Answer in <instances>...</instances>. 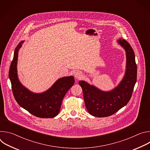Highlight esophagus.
<instances>
[{
    "instance_id": "esophagus-1",
    "label": "esophagus",
    "mask_w": 150,
    "mask_h": 150,
    "mask_svg": "<svg viewBox=\"0 0 150 150\" xmlns=\"http://www.w3.org/2000/svg\"><path fill=\"white\" fill-rule=\"evenodd\" d=\"M82 74L81 71H76L75 73H74V76L76 78H78V79H79L82 77Z\"/></svg>"
}]
</instances>
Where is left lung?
<instances>
[{
  "label": "left lung",
  "instance_id": "obj_1",
  "mask_svg": "<svg viewBox=\"0 0 150 150\" xmlns=\"http://www.w3.org/2000/svg\"><path fill=\"white\" fill-rule=\"evenodd\" d=\"M117 42L125 50L126 56L125 74L117 86L110 91H103L84 81H79L87 110L96 117L111 116L126 105L131 98L137 82V67L134 52L125 40L120 38Z\"/></svg>",
  "mask_w": 150,
  "mask_h": 150
}]
</instances>
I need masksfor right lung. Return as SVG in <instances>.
<instances>
[{"label":"right lung","mask_w":150,"mask_h":150,"mask_svg":"<svg viewBox=\"0 0 150 150\" xmlns=\"http://www.w3.org/2000/svg\"><path fill=\"white\" fill-rule=\"evenodd\" d=\"M23 42L24 41H21L15 49L9 72L14 98L21 107L33 115L40 118H53L59 113L63 97L75 83L74 77L61 78L42 93H34L28 90L21 83L17 74L18 51Z\"/></svg>","instance_id":"add662e5"}]
</instances>
